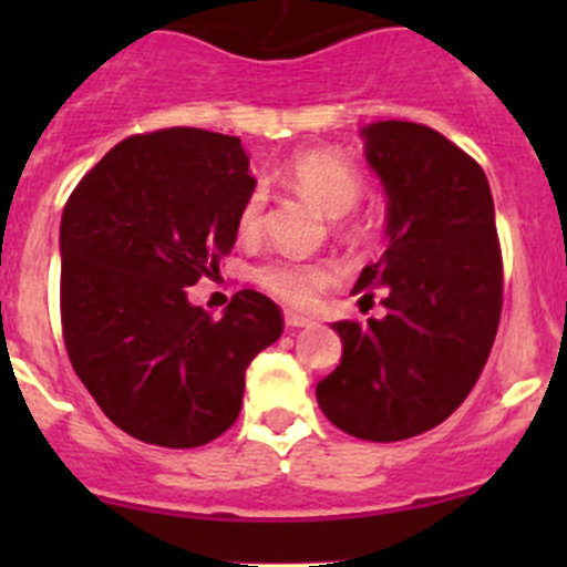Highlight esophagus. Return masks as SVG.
I'll use <instances>...</instances> for the list:
<instances>
[{"instance_id": "1", "label": "esophagus", "mask_w": 567, "mask_h": 567, "mask_svg": "<svg viewBox=\"0 0 567 567\" xmlns=\"http://www.w3.org/2000/svg\"><path fill=\"white\" fill-rule=\"evenodd\" d=\"M285 323H288L290 329H305V326H312L316 320H312L310 316H301V312L288 310V312H285Z\"/></svg>"}]
</instances>
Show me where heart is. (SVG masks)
<instances>
[{
    "instance_id": "b5f03b06",
    "label": "heart",
    "mask_w": 567,
    "mask_h": 567,
    "mask_svg": "<svg viewBox=\"0 0 567 567\" xmlns=\"http://www.w3.org/2000/svg\"><path fill=\"white\" fill-rule=\"evenodd\" d=\"M285 177L318 205L326 216H342L357 205L362 194V177L351 162L334 151H299L285 164ZM262 221V192L255 188L241 205L238 227L244 236H255ZM255 282L279 301L293 307L316 305L320 290L334 282V268L329 262H310L299 257H274L257 266Z\"/></svg>"
}]
</instances>
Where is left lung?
Instances as JSON below:
<instances>
[{
  "label": "left lung",
  "instance_id": "left-lung-1",
  "mask_svg": "<svg viewBox=\"0 0 567 567\" xmlns=\"http://www.w3.org/2000/svg\"><path fill=\"white\" fill-rule=\"evenodd\" d=\"M364 162L386 194V249L353 293L384 318L340 320L342 359L316 386L331 425L400 442L447 420L477 384L502 312L494 197L480 164L420 123L364 125Z\"/></svg>",
  "mask_w": 567,
  "mask_h": 567
}]
</instances>
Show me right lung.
I'll return each mask as SVG.
<instances>
[{
  "label": "right lung",
  "instance_id": "add662e5",
  "mask_svg": "<svg viewBox=\"0 0 567 567\" xmlns=\"http://www.w3.org/2000/svg\"><path fill=\"white\" fill-rule=\"evenodd\" d=\"M238 136L164 128L128 136L73 188L60 225L62 337L73 370L128 436L214 442L241 414L251 359L282 312L241 290L214 320L188 301L219 271L255 192Z\"/></svg>",
  "mask_w": 567,
  "mask_h": 567
}]
</instances>
